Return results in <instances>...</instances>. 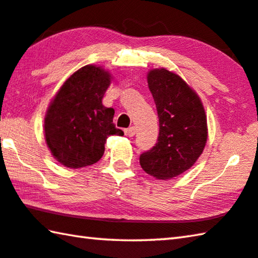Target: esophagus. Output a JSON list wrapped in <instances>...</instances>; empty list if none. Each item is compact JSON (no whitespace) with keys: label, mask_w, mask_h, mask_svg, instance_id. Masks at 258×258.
<instances>
[{"label":"esophagus","mask_w":258,"mask_h":258,"mask_svg":"<svg viewBox=\"0 0 258 258\" xmlns=\"http://www.w3.org/2000/svg\"><path fill=\"white\" fill-rule=\"evenodd\" d=\"M124 133L126 137H134L135 133H137V127H135V126H131V127L124 131Z\"/></svg>","instance_id":"esophagus-1"}]
</instances>
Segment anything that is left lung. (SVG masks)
I'll return each mask as SVG.
<instances>
[{
    "mask_svg": "<svg viewBox=\"0 0 258 258\" xmlns=\"http://www.w3.org/2000/svg\"><path fill=\"white\" fill-rule=\"evenodd\" d=\"M147 82L159 118L158 142L140 156L143 171L158 180L181 175L195 165L207 143V116L197 92L166 68H152Z\"/></svg>",
    "mask_w": 258,
    "mask_h": 258,
    "instance_id": "8db88e82",
    "label": "left lung"
}]
</instances>
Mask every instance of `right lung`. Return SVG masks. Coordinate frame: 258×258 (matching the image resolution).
I'll list each match as a JSON object with an SVG mask.
<instances>
[{"mask_svg":"<svg viewBox=\"0 0 258 258\" xmlns=\"http://www.w3.org/2000/svg\"><path fill=\"white\" fill-rule=\"evenodd\" d=\"M111 73L86 64L73 73L50 101L44 117V138L53 158L68 168L101 159L110 135H124L112 123L115 110L102 104Z\"/></svg>","mask_w":258,"mask_h":258,"instance_id":"add662e5","label":"right lung"}]
</instances>
